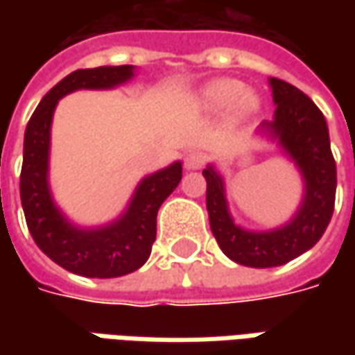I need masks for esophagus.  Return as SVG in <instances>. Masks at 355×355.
Returning a JSON list of instances; mask_svg holds the SVG:
<instances>
[{"label":"esophagus","mask_w":355,"mask_h":355,"mask_svg":"<svg viewBox=\"0 0 355 355\" xmlns=\"http://www.w3.org/2000/svg\"><path fill=\"white\" fill-rule=\"evenodd\" d=\"M205 166V156L201 152H191L185 156V168L187 170H201Z\"/></svg>","instance_id":"1"}]
</instances>
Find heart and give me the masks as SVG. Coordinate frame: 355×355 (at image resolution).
<instances>
[{
	"label": "heart",
	"instance_id": "1",
	"mask_svg": "<svg viewBox=\"0 0 355 355\" xmlns=\"http://www.w3.org/2000/svg\"><path fill=\"white\" fill-rule=\"evenodd\" d=\"M199 103L207 110H223L231 106L235 118L249 116L259 108V98L233 78H217L205 85L199 92Z\"/></svg>",
	"mask_w": 355,
	"mask_h": 355
}]
</instances>
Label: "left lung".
I'll return each instance as SVG.
<instances>
[{
  "label": "left lung",
  "instance_id": "1",
  "mask_svg": "<svg viewBox=\"0 0 355 355\" xmlns=\"http://www.w3.org/2000/svg\"><path fill=\"white\" fill-rule=\"evenodd\" d=\"M268 83L277 110L270 122L261 124V132L279 140L304 178L302 205L291 223L261 233L241 229L227 209L221 175L213 166L203 170L213 235L231 261L252 268L280 266L312 249L332 219L336 201V162L326 118L302 90L280 78Z\"/></svg>",
  "mask_w": 355,
  "mask_h": 355
}]
</instances>
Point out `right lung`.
Returning a JSON list of instances; mask_svg holds the SVG:
<instances>
[{
	"instance_id": "obj_1",
	"label": "right lung",
	"mask_w": 355,
	"mask_h": 355,
	"mask_svg": "<svg viewBox=\"0 0 355 355\" xmlns=\"http://www.w3.org/2000/svg\"><path fill=\"white\" fill-rule=\"evenodd\" d=\"M132 76V64L78 69L49 90L25 128L19 193L29 233L51 261L89 279L124 277L148 261L156 241L157 209L182 182L180 162L144 178L126 213L98 229H78L53 203L47 182L49 144L59 98L78 89H112Z\"/></svg>"
}]
</instances>
